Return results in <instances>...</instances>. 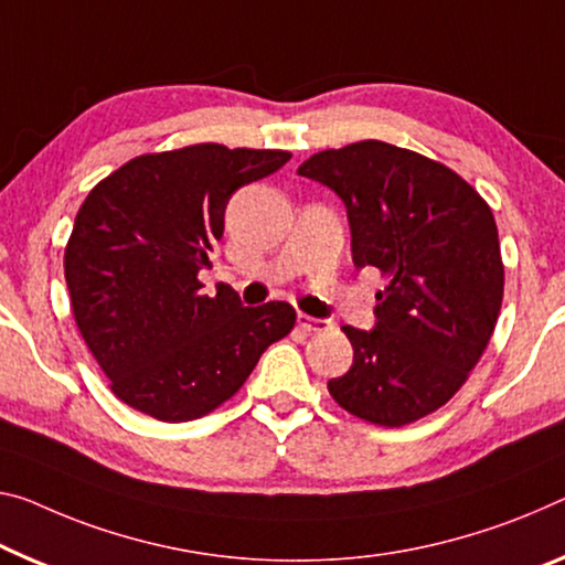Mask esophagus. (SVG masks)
Returning <instances> with one entry per match:
<instances>
[{
    "label": "esophagus",
    "mask_w": 565,
    "mask_h": 565,
    "mask_svg": "<svg viewBox=\"0 0 565 565\" xmlns=\"http://www.w3.org/2000/svg\"><path fill=\"white\" fill-rule=\"evenodd\" d=\"M298 326L308 333H326V331H331V328H333L331 320L310 318V316H306V312H298Z\"/></svg>",
    "instance_id": "esophagus-1"
}]
</instances>
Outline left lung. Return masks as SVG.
Masks as SVG:
<instances>
[{"mask_svg": "<svg viewBox=\"0 0 565 565\" xmlns=\"http://www.w3.org/2000/svg\"><path fill=\"white\" fill-rule=\"evenodd\" d=\"M343 199L353 265L376 267V326H343L353 366L328 381L345 412L404 427L437 412L490 343L505 267L488 202L427 156L384 141L312 153L298 169Z\"/></svg>", "mask_w": 565, "mask_h": 565, "instance_id": "left-lung-1", "label": "left lung"}]
</instances>
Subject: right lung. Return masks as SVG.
<instances>
[{
    "label": "right lung",
    "instance_id": "add662e5",
    "mask_svg": "<svg viewBox=\"0 0 565 565\" xmlns=\"http://www.w3.org/2000/svg\"><path fill=\"white\" fill-rule=\"evenodd\" d=\"M288 161V151L196 143L136 156L85 196L65 280L83 341L120 402L159 422L199 419L292 331L290 302L245 308L232 288L204 295L199 282L230 196Z\"/></svg>",
    "mask_w": 565,
    "mask_h": 565
}]
</instances>
